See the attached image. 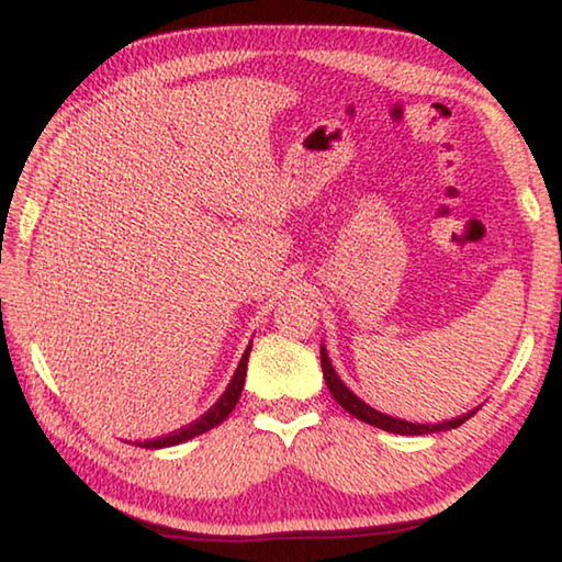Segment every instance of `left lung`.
Segmentation results:
<instances>
[{
  "mask_svg": "<svg viewBox=\"0 0 562 562\" xmlns=\"http://www.w3.org/2000/svg\"><path fill=\"white\" fill-rule=\"evenodd\" d=\"M319 357H322V374H325L327 389L331 392V396H335V402L341 408H345V412H349L351 416H357L359 422L372 424V426H376V429H384V431H392V434H404V436H422V434H436V431L456 429V426H461L465 418L473 416V412H469V414H463L459 418H451V422H443V424H412V422H402V418H394V416H389V414L376 412V408H372L369 404L361 402L357 394H351L349 389L341 384V379L337 376L335 369H331L325 347L319 349Z\"/></svg>",
  "mask_w": 562,
  "mask_h": 562,
  "instance_id": "left-lung-1",
  "label": "left lung"
}]
</instances>
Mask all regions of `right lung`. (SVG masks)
Returning <instances> with one entry per match:
<instances>
[{
	"mask_svg": "<svg viewBox=\"0 0 562 562\" xmlns=\"http://www.w3.org/2000/svg\"><path fill=\"white\" fill-rule=\"evenodd\" d=\"M250 349H252V345L245 349L240 364H237V369H235V376H233L231 386L225 389V394H223L221 398H217V402H215L211 408H207V412H205L201 418H195L193 424L183 426V429H178V431H173L170 436H160V439L144 441V443H138V446H144V449H164V446L183 443V441H188V439H193V436H201V434H205V431L215 429L217 424H223L225 418H227V414H231L233 408H235L237 398H240V394H243L245 376H247V357H250Z\"/></svg>",
	"mask_w": 562,
	"mask_h": 562,
	"instance_id": "right-lung-1",
	"label": "right lung"
}]
</instances>
